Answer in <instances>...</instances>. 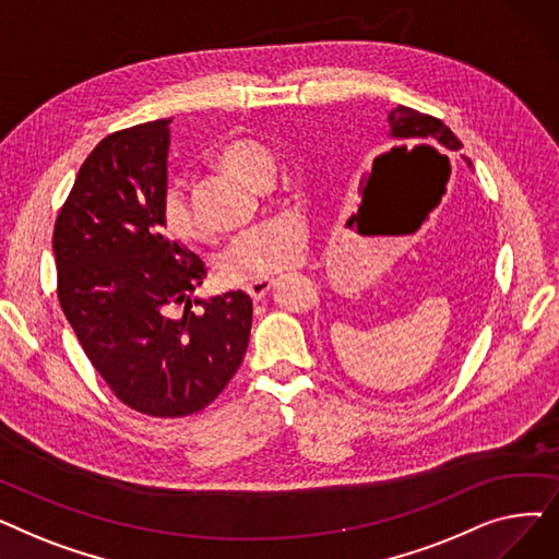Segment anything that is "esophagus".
Listing matches in <instances>:
<instances>
[{
    "label": "esophagus",
    "instance_id": "obj_1",
    "mask_svg": "<svg viewBox=\"0 0 559 559\" xmlns=\"http://www.w3.org/2000/svg\"><path fill=\"white\" fill-rule=\"evenodd\" d=\"M272 287H274V281L264 278V281H255V283H249V285H247V292H249V297H251L253 301H260V299H264V297L270 295Z\"/></svg>",
    "mask_w": 559,
    "mask_h": 559
}]
</instances>
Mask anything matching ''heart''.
I'll return each instance as SVG.
<instances>
[{"instance_id": "heart-1", "label": "heart", "mask_w": 559, "mask_h": 559, "mask_svg": "<svg viewBox=\"0 0 559 559\" xmlns=\"http://www.w3.org/2000/svg\"><path fill=\"white\" fill-rule=\"evenodd\" d=\"M217 163L245 183L262 190L274 183L276 163L267 146L255 140H233L217 152ZM160 217L167 235L176 242L201 240V226L181 188L171 186L160 203ZM308 230L299 219H276L235 235L219 253V274L228 283H251L287 272L304 260Z\"/></svg>"}]
</instances>
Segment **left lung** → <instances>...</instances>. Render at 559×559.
I'll list each match as a JSON object with an SVG mask.
<instances>
[{"label":"left lung","mask_w":559,"mask_h":559,"mask_svg":"<svg viewBox=\"0 0 559 559\" xmlns=\"http://www.w3.org/2000/svg\"><path fill=\"white\" fill-rule=\"evenodd\" d=\"M388 138L405 144H424L426 150L437 152H457L462 150V142L455 138V133L444 124L435 120L430 115H424L419 110L396 106L388 110ZM466 167L472 169V160L464 158Z\"/></svg>","instance_id":"1"}]
</instances>
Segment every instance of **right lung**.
Wrapping results in <instances>:
<instances>
[{"label": "right lung", "instance_id": "obj_1", "mask_svg": "<svg viewBox=\"0 0 559 559\" xmlns=\"http://www.w3.org/2000/svg\"><path fill=\"white\" fill-rule=\"evenodd\" d=\"M169 124L104 138L81 165L53 226L58 299L115 396L152 417H188L240 369L247 292L194 297L203 260L163 235Z\"/></svg>", "mask_w": 559, "mask_h": 559}]
</instances>
